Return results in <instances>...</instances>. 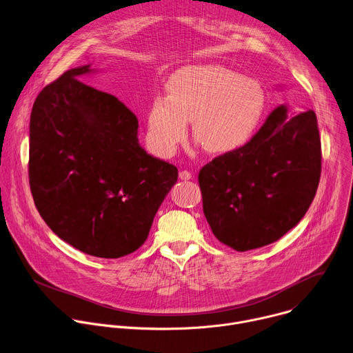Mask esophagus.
Returning <instances> with one entry per match:
<instances>
[{"label":"esophagus","mask_w":353,"mask_h":353,"mask_svg":"<svg viewBox=\"0 0 353 353\" xmlns=\"http://www.w3.org/2000/svg\"><path fill=\"white\" fill-rule=\"evenodd\" d=\"M179 178H181L182 181H189V179H192V172H189V171H181V172H179Z\"/></svg>","instance_id":"1"}]
</instances>
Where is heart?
I'll return each instance as SVG.
<instances>
[{
    "mask_svg": "<svg viewBox=\"0 0 353 353\" xmlns=\"http://www.w3.org/2000/svg\"><path fill=\"white\" fill-rule=\"evenodd\" d=\"M167 99L156 97L148 111V140L161 154H172L193 134L208 153L234 154L254 137L265 94L259 82L221 65L183 68L168 81Z\"/></svg>",
    "mask_w": 353,
    "mask_h": 353,
    "instance_id": "heart-1",
    "label": "heart"
}]
</instances>
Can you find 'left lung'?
<instances>
[{"label": "left lung", "mask_w": 353, "mask_h": 353, "mask_svg": "<svg viewBox=\"0 0 353 353\" xmlns=\"http://www.w3.org/2000/svg\"><path fill=\"white\" fill-rule=\"evenodd\" d=\"M321 174L314 111L276 107L242 150L199 172L203 211L214 236L246 252L284 236L306 214Z\"/></svg>", "instance_id": "8db88e82"}]
</instances>
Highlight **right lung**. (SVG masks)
<instances>
[{"instance_id":"add662e5","label":"right lung","mask_w":353,"mask_h":353,"mask_svg":"<svg viewBox=\"0 0 353 353\" xmlns=\"http://www.w3.org/2000/svg\"><path fill=\"white\" fill-rule=\"evenodd\" d=\"M90 72V65L69 69L37 96L29 182L58 238L118 259L145 243L178 170L139 145L137 118L123 103L79 81Z\"/></svg>"}]
</instances>
